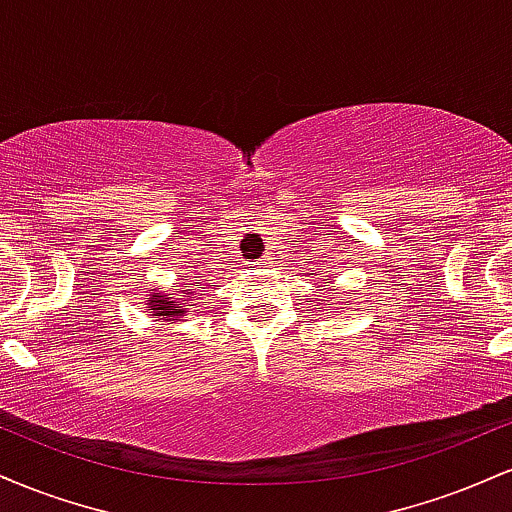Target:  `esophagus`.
Instances as JSON below:
<instances>
[{
  "instance_id": "1",
  "label": "esophagus",
  "mask_w": 512,
  "mask_h": 512,
  "mask_svg": "<svg viewBox=\"0 0 512 512\" xmlns=\"http://www.w3.org/2000/svg\"><path fill=\"white\" fill-rule=\"evenodd\" d=\"M255 264H257V267H264V264H269V257H262V260H257Z\"/></svg>"
}]
</instances>
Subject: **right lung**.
I'll use <instances>...</instances> for the list:
<instances>
[{"label":"right lung","instance_id":"1","mask_svg":"<svg viewBox=\"0 0 512 512\" xmlns=\"http://www.w3.org/2000/svg\"><path fill=\"white\" fill-rule=\"evenodd\" d=\"M197 284V281H195ZM192 284V286H195ZM195 296V289H187V296H185V301H190V298ZM182 298H175V301H170V298H166V296H154L151 298L149 303V310L154 315H158V320H173V317H180V315H185L187 313V308H185V303H180Z\"/></svg>","mask_w":512,"mask_h":512}]
</instances>
